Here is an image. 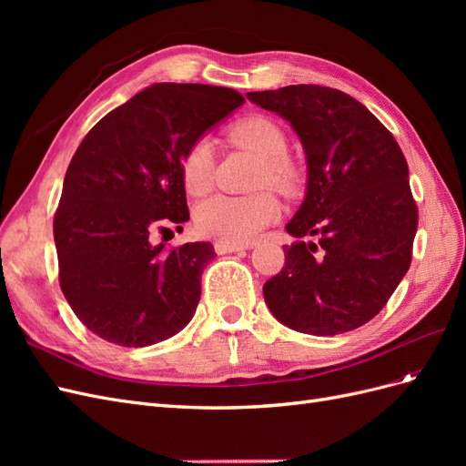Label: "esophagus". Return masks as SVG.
Returning <instances> with one entry per match:
<instances>
[{"instance_id": "34e87169", "label": "esophagus", "mask_w": 466, "mask_h": 466, "mask_svg": "<svg viewBox=\"0 0 466 466\" xmlns=\"http://www.w3.org/2000/svg\"><path fill=\"white\" fill-rule=\"evenodd\" d=\"M214 248L218 255H225V252H238V250H245V245H238V243H229V241H216Z\"/></svg>"}]
</instances>
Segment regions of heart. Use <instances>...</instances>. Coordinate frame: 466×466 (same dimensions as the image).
I'll use <instances>...</instances> for the list:
<instances>
[{"instance_id":"heart-1","label":"heart","mask_w":466,"mask_h":466,"mask_svg":"<svg viewBox=\"0 0 466 466\" xmlns=\"http://www.w3.org/2000/svg\"><path fill=\"white\" fill-rule=\"evenodd\" d=\"M229 139L252 151L262 159V182L281 190L293 192L299 185L298 167L289 161L288 136L272 118L250 116L237 122L229 130ZM182 185L192 196H204L214 185V146L208 139L196 142L180 163ZM281 214L278 198L270 192L252 196L218 194L198 204L194 223L206 237H218L229 243H248L274 223Z\"/></svg>"}]
</instances>
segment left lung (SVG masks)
Returning a JSON list of instances; mask_svg holds the SVG:
<instances>
[{"label": "left lung", "instance_id": "obj_1", "mask_svg": "<svg viewBox=\"0 0 466 466\" xmlns=\"http://www.w3.org/2000/svg\"><path fill=\"white\" fill-rule=\"evenodd\" d=\"M298 134L307 159L305 198L286 231L281 272L264 301L286 327L315 336L371 320L410 268L418 208L397 139L354 96L320 86L247 93ZM318 235L319 244L300 237Z\"/></svg>", "mask_w": 466, "mask_h": 466}]
</instances>
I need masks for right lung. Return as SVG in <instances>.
I'll use <instances>...</instances> for the list:
<instances>
[{
  "instance_id": "right-lung-1",
  "label": "right lung",
  "mask_w": 466,
  "mask_h": 466,
  "mask_svg": "<svg viewBox=\"0 0 466 466\" xmlns=\"http://www.w3.org/2000/svg\"><path fill=\"white\" fill-rule=\"evenodd\" d=\"M243 103L228 87L155 83L98 120L77 147L54 243L64 298L103 340L144 348L192 320L214 247L167 250L151 237L188 221L182 157Z\"/></svg>"
}]
</instances>
